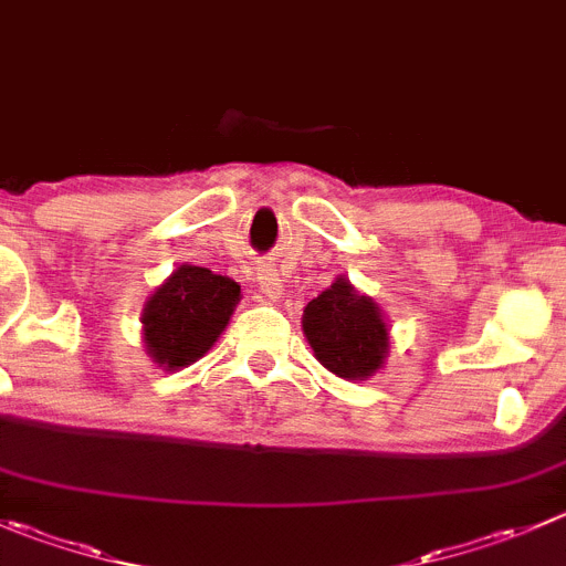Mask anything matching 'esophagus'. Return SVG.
<instances>
[{"mask_svg":"<svg viewBox=\"0 0 566 566\" xmlns=\"http://www.w3.org/2000/svg\"><path fill=\"white\" fill-rule=\"evenodd\" d=\"M256 282H260V290L265 293V298L276 301L282 298V276L276 273V268L265 265L260 273H256Z\"/></svg>","mask_w":566,"mask_h":566,"instance_id":"34e87169","label":"esophagus"}]
</instances>
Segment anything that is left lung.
I'll return each mask as SVG.
<instances>
[{
  "label": "left lung",
  "instance_id": "left-lung-1",
  "mask_svg": "<svg viewBox=\"0 0 566 566\" xmlns=\"http://www.w3.org/2000/svg\"><path fill=\"white\" fill-rule=\"evenodd\" d=\"M301 326L317 361L348 381L370 378L389 350V332L378 304L356 293L343 276L306 304Z\"/></svg>",
  "mask_w": 566,
  "mask_h": 566
}]
</instances>
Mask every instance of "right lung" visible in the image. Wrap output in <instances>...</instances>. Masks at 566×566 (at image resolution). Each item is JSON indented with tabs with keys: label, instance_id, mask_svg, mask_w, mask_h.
Listing matches in <instances>:
<instances>
[{
	"label": "right lung",
	"instance_id": "obj_1",
	"mask_svg": "<svg viewBox=\"0 0 566 566\" xmlns=\"http://www.w3.org/2000/svg\"><path fill=\"white\" fill-rule=\"evenodd\" d=\"M240 284L199 265H179L144 306V343L166 370L193 365L227 328Z\"/></svg>",
	"mask_w": 566,
	"mask_h": 566
}]
</instances>
